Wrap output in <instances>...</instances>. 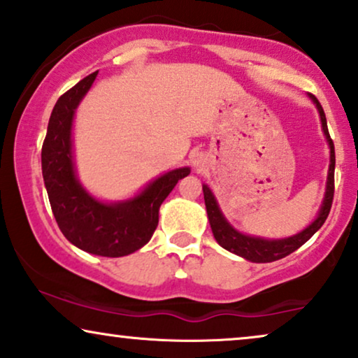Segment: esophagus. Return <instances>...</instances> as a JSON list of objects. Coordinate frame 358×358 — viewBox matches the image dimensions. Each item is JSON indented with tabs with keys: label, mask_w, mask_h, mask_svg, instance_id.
<instances>
[{
	"label": "esophagus",
	"mask_w": 358,
	"mask_h": 358,
	"mask_svg": "<svg viewBox=\"0 0 358 358\" xmlns=\"http://www.w3.org/2000/svg\"><path fill=\"white\" fill-rule=\"evenodd\" d=\"M194 164H196V166H199V164H201V161H199V159H196V161H194Z\"/></svg>",
	"instance_id": "esophagus-1"
}]
</instances>
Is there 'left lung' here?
I'll return each instance as SVG.
<instances>
[{
  "label": "left lung",
  "mask_w": 358,
  "mask_h": 358,
  "mask_svg": "<svg viewBox=\"0 0 358 358\" xmlns=\"http://www.w3.org/2000/svg\"><path fill=\"white\" fill-rule=\"evenodd\" d=\"M310 100L314 101L317 106L319 115H321L322 129L326 134L329 148H331V164H329V176H327V187H326V196H324V202L321 210H319L317 219H315L309 227H306L303 231H299L298 235L287 236V238L281 240H266V238H258V236H250L240 234L238 230H235L229 222L225 220V217L222 215L219 203H217L215 197H213L212 190L207 187L206 184L202 185L203 190V201H206V208L208 222H210L212 234L215 236L217 243L220 247H224L229 252L238 255V257L248 259L253 263H271L276 259H281L296 252L299 247L308 241L315 231H317L326 222L329 212H331L332 201H334V169H336V151H334V141L329 134L327 129V120L326 113H324L321 103L315 99L314 95H309Z\"/></svg>",
  "instance_id": "left-lung-1"
}]
</instances>
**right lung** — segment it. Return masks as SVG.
<instances>
[{
    "label": "right lung",
    "mask_w": 358,
    "mask_h": 358,
    "mask_svg": "<svg viewBox=\"0 0 358 358\" xmlns=\"http://www.w3.org/2000/svg\"><path fill=\"white\" fill-rule=\"evenodd\" d=\"M96 73L60 95L49 118L41 162L52 213L64 236L77 248L100 257H124L145 247L159 222V207L189 168L162 174L136 197L105 203L77 180L72 159V122L76 108L90 90Z\"/></svg>",
    "instance_id": "obj_1"
}]
</instances>
